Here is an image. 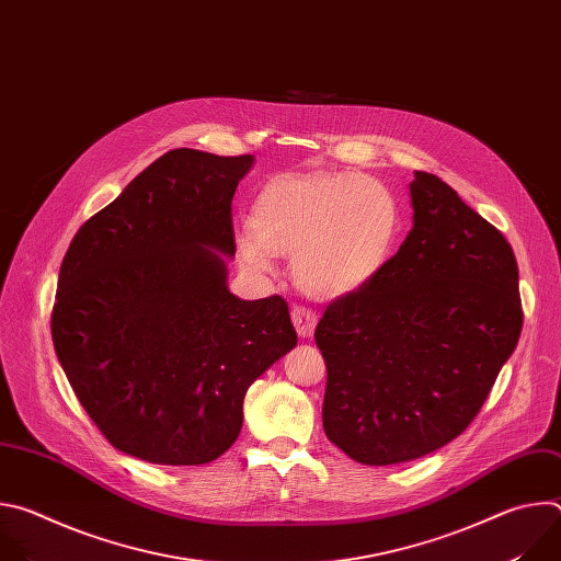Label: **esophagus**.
<instances>
[{
    "label": "esophagus",
    "mask_w": 561,
    "mask_h": 561,
    "mask_svg": "<svg viewBox=\"0 0 561 561\" xmlns=\"http://www.w3.org/2000/svg\"><path fill=\"white\" fill-rule=\"evenodd\" d=\"M290 317H293V324H295V329H297V333H299L301 337H310V335H312L314 324H317V314H314L310 308H306V306H295V308L290 310Z\"/></svg>",
    "instance_id": "obj_1"
}]
</instances>
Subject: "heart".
I'll use <instances>...</instances> for the list:
<instances>
[{
  "label": "heart",
  "mask_w": 561,
  "mask_h": 561,
  "mask_svg": "<svg viewBox=\"0 0 561 561\" xmlns=\"http://www.w3.org/2000/svg\"><path fill=\"white\" fill-rule=\"evenodd\" d=\"M249 224L234 239L249 271L273 275L275 253L293 255L304 293L337 299L381 273L402 230V206L370 175H284L262 186Z\"/></svg>",
  "instance_id": "1"
}]
</instances>
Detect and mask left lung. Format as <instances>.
<instances>
[{
  "label": "left lung",
  "mask_w": 561,
  "mask_h": 561,
  "mask_svg": "<svg viewBox=\"0 0 561 561\" xmlns=\"http://www.w3.org/2000/svg\"><path fill=\"white\" fill-rule=\"evenodd\" d=\"M411 204L404 244L314 329L327 437L366 466L411 461L461 435L524 322L506 237L437 175L415 171Z\"/></svg>",
  "instance_id": "1"
}]
</instances>
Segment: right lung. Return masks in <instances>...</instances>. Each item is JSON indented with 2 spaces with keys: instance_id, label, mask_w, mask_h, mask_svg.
Masks as SVG:
<instances>
[{
  "instance_id": "obj_1",
  "label": "right lung",
  "mask_w": 561,
  "mask_h": 561,
  "mask_svg": "<svg viewBox=\"0 0 561 561\" xmlns=\"http://www.w3.org/2000/svg\"><path fill=\"white\" fill-rule=\"evenodd\" d=\"M253 154L175 148L77 230L64 255L50 333L102 435L150 463L199 466L226 453L249 386L297 333L279 297L226 286L230 204Z\"/></svg>"
}]
</instances>
